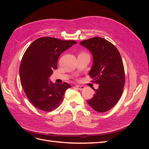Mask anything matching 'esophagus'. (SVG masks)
<instances>
[{
    "label": "esophagus",
    "mask_w": 149,
    "mask_h": 149,
    "mask_svg": "<svg viewBox=\"0 0 149 149\" xmlns=\"http://www.w3.org/2000/svg\"><path fill=\"white\" fill-rule=\"evenodd\" d=\"M75 88H77L78 90H80V91H81V90L84 89V86H79V85H76Z\"/></svg>",
    "instance_id": "1"
}]
</instances>
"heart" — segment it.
Segmentation results:
<instances>
[{
	"mask_svg": "<svg viewBox=\"0 0 149 149\" xmlns=\"http://www.w3.org/2000/svg\"><path fill=\"white\" fill-rule=\"evenodd\" d=\"M80 55H86V54L84 53H81L80 54Z\"/></svg>",
	"mask_w": 149,
	"mask_h": 149,
	"instance_id": "1",
	"label": "heart"
}]
</instances>
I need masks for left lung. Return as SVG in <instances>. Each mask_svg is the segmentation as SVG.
<instances>
[{
	"instance_id": "1",
	"label": "left lung",
	"mask_w": 149,
	"mask_h": 149,
	"mask_svg": "<svg viewBox=\"0 0 149 149\" xmlns=\"http://www.w3.org/2000/svg\"><path fill=\"white\" fill-rule=\"evenodd\" d=\"M80 44L93 55V66L89 74L93 82L99 84L88 104L98 112L110 110L118 102L123 92L125 73L123 60L118 49L107 40L94 37Z\"/></svg>"
}]
</instances>
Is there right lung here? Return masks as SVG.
I'll use <instances>...</instances> for the list:
<instances>
[{
	"label": "right lung",
	"instance_id": "obj_1",
	"mask_svg": "<svg viewBox=\"0 0 149 149\" xmlns=\"http://www.w3.org/2000/svg\"><path fill=\"white\" fill-rule=\"evenodd\" d=\"M77 43L74 40H61L52 37L38 38L26 49L20 66V82L26 97L38 109L55 110L63 100L65 91L71 88L49 81L61 54Z\"/></svg>",
	"mask_w": 149,
	"mask_h": 149
}]
</instances>
